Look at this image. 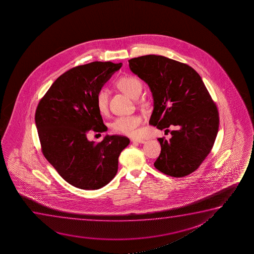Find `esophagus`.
Wrapping results in <instances>:
<instances>
[{"label":"esophagus","mask_w":254,"mask_h":254,"mask_svg":"<svg viewBox=\"0 0 254 254\" xmlns=\"http://www.w3.org/2000/svg\"><path fill=\"white\" fill-rule=\"evenodd\" d=\"M131 141L132 143H145L146 141L145 140H143V139H131Z\"/></svg>","instance_id":"obj_1"}]
</instances>
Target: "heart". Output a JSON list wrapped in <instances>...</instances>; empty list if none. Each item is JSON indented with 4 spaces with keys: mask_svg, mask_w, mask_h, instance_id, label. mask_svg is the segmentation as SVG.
<instances>
[{
    "mask_svg": "<svg viewBox=\"0 0 254 254\" xmlns=\"http://www.w3.org/2000/svg\"><path fill=\"white\" fill-rule=\"evenodd\" d=\"M116 87L132 99H137L142 91V82L135 76L121 77L116 81ZM109 94L105 88L99 89L95 95V105L99 113L107 115L108 112ZM142 119L139 115L120 116L112 122L111 128L117 133L135 137L139 133V127Z\"/></svg>",
    "mask_w": 254,
    "mask_h": 254,
    "instance_id": "obj_1",
    "label": "heart"
}]
</instances>
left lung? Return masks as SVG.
<instances>
[{"label":"left lung","instance_id":"obj_1","mask_svg":"<svg viewBox=\"0 0 254 254\" xmlns=\"http://www.w3.org/2000/svg\"><path fill=\"white\" fill-rule=\"evenodd\" d=\"M132 73L148 84L153 97L150 125L165 132L159 138L161 152L154 167L172 177L194 172L211 152L219 130L218 108L205 84L188 64L148 55L129 60Z\"/></svg>","mask_w":254,"mask_h":254}]
</instances>
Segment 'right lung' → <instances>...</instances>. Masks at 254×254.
Instances as JSON below:
<instances>
[{
    "label": "right lung",
    "instance_id": "add662e5",
    "mask_svg": "<svg viewBox=\"0 0 254 254\" xmlns=\"http://www.w3.org/2000/svg\"><path fill=\"white\" fill-rule=\"evenodd\" d=\"M122 63L94 62L80 65L56 79L35 111L42 153L57 173L73 187L95 190L114 179L118 158L130 140L107 135L101 142L87 140L89 132L108 130L95 105L99 89Z\"/></svg>",
    "mask_w": 254,
    "mask_h": 254
}]
</instances>
